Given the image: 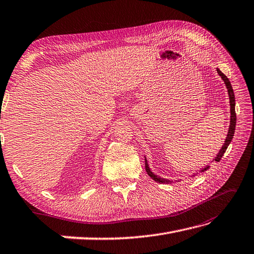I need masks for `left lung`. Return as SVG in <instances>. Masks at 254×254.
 <instances>
[{
	"label": "left lung",
	"mask_w": 254,
	"mask_h": 254,
	"mask_svg": "<svg viewBox=\"0 0 254 254\" xmlns=\"http://www.w3.org/2000/svg\"><path fill=\"white\" fill-rule=\"evenodd\" d=\"M217 72H218V74L221 76V79L224 80L225 84H226V86H227V90H228L229 100H230V114H231V116H230V126H229L228 134H227L226 141H225V143H224V146H222V148L220 149L219 153L217 154V157L215 158V161L219 162V161H220V159L222 158V156H224V153L226 152L227 148H228L229 143L231 142V140H232V137H234L235 129H236L237 116H236V108H235V106H236L235 94H234V90H232V86H231L230 81L228 80V77H227L224 73H222V72H221L219 69H217ZM144 162H146V171H147V173H148V175H149L150 178H152L154 181H156V182H159V183H170V181H169V180H165V179L160 178V177H158V175H154V174L151 172V170H150V168H149V165H148V162H147V160H146V159H144ZM208 169H209V167H206V168H204L203 170H201V172H204V171L208 170Z\"/></svg>",
	"instance_id": "obj_1"
}]
</instances>
